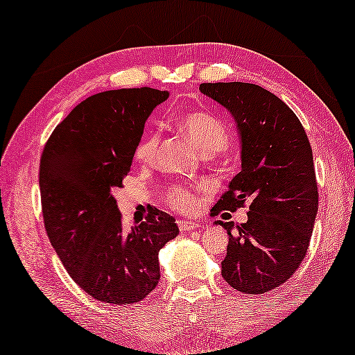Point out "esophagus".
Returning a JSON list of instances; mask_svg holds the SVG:
<instances>
[{"mask_svg":"<svg viewBox=\"0 0 355 355\" xmlns=\"http://www.w3.org/2000/svg\"><path fill=\"white\" fill-rule=\"evenodd\" d=\"M177 223H178V228H180V231H182V233H186V231L198 228V223L192 222V220H178Z\"/></svg>","mask_w":355,"mask_h":355,"instance_id":"1","label":"esophagus"}]
</instances>
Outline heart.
I'll return each mask as SVG.
<instances>
[{
	"label": "heart",
	"instance_id": "heart-1",
	"mask_svg": "<svg viewBox=\"0 0 355 355\" xmlns=\"http://www.w3.org/2000/svg\"><path fill=\"white\" fill-rule=\"evenodd\" d=\"M177 127L184 133L191 143H194L205 155H214L222 152L228 144L230 130L216 116L202 112H188L175 119ZM159 137L155 132H147L135 147V159L138 163L150 164L157 157ZM166 200L175 209L191 211L198 203V188L186 183L172 184L166 191Z\"/></svg>",
	"mask_w": 355,
	"mask_h": 355
}]
</instances>
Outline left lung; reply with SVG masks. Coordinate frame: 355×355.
<instances>
[{"instance_id": "obj_1", "label": "left lung", "mask_w": 355, "mask_h": 355, "mask_svg": "<svg viewBox=\"0 0 355 355\" xmlns=\"http://www.w3.org/2000/svg\"><path fill=\"white\" fill-rule=\"evenodd\" d=\"M200 92L227 108L241 139V172L212 208L248 220L228 233L222 276L242 293L262 295L293 276L307 253L318 211L312 147L300 119L278 96L243 82L202 83Z\"/></svg>"}]
</instances>
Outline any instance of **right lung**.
Segmentation results:
<instances>
[{
	"label": "right lung",
	"instance_id": "1",
	"mask_svg": "<svg viewBox=\"0 0 355 355\" xmlns=\"http://www.w3.org/2000/svg\"><path fill=\"white\" fill-rule=\"evenodd\" d=\"M167 98L146 87L89 96L43 149L44 228L71 278L98 301L127 306L144 300L158 286L159 250L178 236L175 218L157 208L127 233L113 197L147 118Z\"/></svg>",
	"mask_w": 355,
	"mask_h": 355
}]
</instances>
